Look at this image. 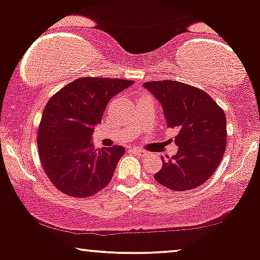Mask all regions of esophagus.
<instances>
[{
    "instance_id": "obj_1",
    "label": "esophagus",
    "mask_w": 260,
    "mask_h": 260,
    "mask_svg": "<svg viewBox=\"0 0 260 260\" xmlns=\"http://www.w3.org/2000/svg\"><path fill=\"white\" fill-rule=\"evenodd\" d=\"M132 152H134V154H137V155H140V156L146 155V151H144L143 149H139V148H133Z\"/></svg>"
}]
</instances>
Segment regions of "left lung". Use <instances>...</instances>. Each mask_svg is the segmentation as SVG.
<instances>
[{
	"instance_id": "8db88e82",
	"label": "left lung",
	"mask_w": 260,
	"mask_h": 260,
	"mask_svg": "<svg viewBox=\"0 0 260 260\" xmlns=\"http://www.w3.org/2000/svg\"><path fill=\"white\" fill-rule=\"evenodd\" d=\"M162 105L167 126L177 131L176 155L164 160L156 181L186 191L206 183L219 166L226 148V117L207 93L178 81L143 84Z\"/></svg>"
}]
</instances>
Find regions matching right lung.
<instances>
[{"mask_svg":"<svg viewBox=\"0 0 260 260\" xmlns=\"http://www.w3.org/2000/svg\"><path fill=\"white\" fill-rule=\"evenodd\" d=\"M133 83L122 79L81 77L47 103L37 148L43 171L61 192L88 198L110 183L126 150L120 145L94 150L90 138L109 100Z\"/></svg>","mask_w":260,"mask_h":260,"instance_id":"obj_1","label":"right lung"}]
</instances>
